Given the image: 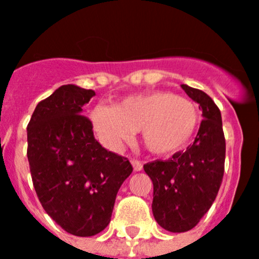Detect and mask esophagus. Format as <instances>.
Listing matches in <instances>:
<instances>
[{"label":"esophagus","mask_w":259,"mask_h":259,"mask_svg":"<svg viewBox=\"0 0 259 259\" xmlns=\"http://www.w3.org/2000/svg\"><path fill=\"white\" fill-rule=\"evenodd\" d=\"M132 165L134 171H142L143 170V163L141 161H138V159H132Z\"/></svg>","instance_id":"1"}]
</instances>
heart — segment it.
<instances>
[{
	"label": "heart",
	"mask_w": 259,
	"mask_h": 259,
	"mask_svg": "<svg viewBox=\"0 0 259 259\" xmlns=\"http://www.w3.org/2000/svg\"><path fill=\"white\" fill-rule=\"evenodd\" d=\"M103 146L118 149L134 133H142L146 148L156 156L183 151L194 137L199 113L194 103L171 92L130 94L112 108L97 106L89 113Z\"/></svg>",
	"instance_id": "b5f03b06"
}]
</instances>
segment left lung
Listing matches in <instances>:
<instances>
[{
    "mask_svg": "<svg viewBox=\"0 0 259 259\" xmlns=\"http://www.w3.org/2000/svg\"><path fill=\"white\" fill-rule=\"evenodd\" d=\"M181 88L202 111L194 143L168 161L144 165L153 183L154 220L171 233L192 230L211 208L224 176L226 151L221 112L211 97L187 84Z\"/></svg>",
    "mask_w": 259,
    "mask_h": 259,
    "instance_id": "8db88e82",
    "label": "left lung"
}]
</instances>
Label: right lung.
<instances>
[{
	"label": "right lung",
	"mask_w": 259,
	"mask_h": 259,
	"mask_svg": "<svg viewBox=\"0 0 259 259\" xmlns=\"http://www.w3.org/2000/svg\"><path fill=\"white\" fill-rule=\"evenodd\" d=\"M96 96L66 84L39 102L28 125V161L42 207L66 233L93 236L107 228L116 194L129 178V159L94 139L81 115Z\"/></svg>",
	"instance_id": "1"
}]
</instances>
